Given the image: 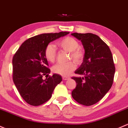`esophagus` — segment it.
I'll return each instance as SVG.
<instances>
[{
  "label": "esophagus",
  "instance_id": "34e87169",
  "mask_svg": "<svg viewBox=\"0 0 128 128\" xmlns=\"http://www.w3.org/2000/svg\"><path fill=\"white\" fill-rule=\"evenodd\" d=\"M62 79H63V80H64V81H66V80H69L70 77H68V76H62Z\"/></svg>",
  "mask_w": 128,
  "mask_h": 128
}]
</instances>
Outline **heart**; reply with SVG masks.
<instances>
[{
	"label": "heart",
	"instance_id": "heart-1",
	"mask_svg": "<svg viewBox=\"0 0 128 128\" xmlns=\"http://www.w3.org/2000/svg\"><path fill=\"white\" fill-rule=\"evenodd\" d=\"M59 46L64 50L70 52V58H73L77 64H80L84 58V53L83 50L80 47V43L76 39L72 37H66L57 42ZM56 50L54 44L47 45L45 49V57L50 62H54L56 58ZM76 68V64L73 61L64 63H58L52 67L54 73L66 76Z\"/></svg>",
	"mask_w": 128,
	"mask_h": 128
}]
</instances>
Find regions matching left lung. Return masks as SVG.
<instances>
[{
    "label": "left lung",
    "mask_w": 128,
    "mask_h": 128,
    "mask_svg": "<svg viewBox=\"0 0 128 128\" xmlns=\"http://www.w3.org/2000/svg\"><path fill=\"white\" fill-rule=\"evenodd\" d=\"M81 40L85 54L83 62L74 73L82 76L73 77L76 87L72 97L81 105L90 106L100 100L113 84L115 67L108 46L92 33H72Z\"/></svg>",
    "instance_id": "1"
}]
</instances>
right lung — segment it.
<instances>
[{
  "label": "right lung",
  "mask_w": 128,
  "mask_h": 128,
  "mask_svg": "<svg viewBox=\"0 0 128 128\" xmlns=\"http://www.w3.org/2000/svg\"><path fill=\"white\" fill-rule=\"evenodd\" d=\"M69 32L45 33L29 38L23 43L12 60L13 81L22 98L30 105L38 106L51 98L55 87L62 81L60 75L50 73L45 49L50 42Z\"/></svg>",
  "instance_id": "add662e5"
}]
</instances>
